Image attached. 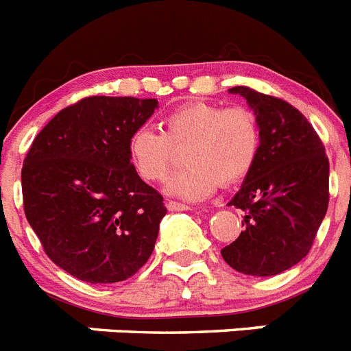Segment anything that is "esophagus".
Listing matches in <instances>:
<instances>
[{
  "label": "esophagus",
  "mask_w": 351,
  "mask_h": 351,
  "mask_svg": "<svg viewBox=\"0 0 351 351\" xmlns=\"http://www.w3.org/2000/svg\"><path fill=\"white\" fill-rule=\"evenodd\" d=\"M167 209L169 210H190L191 207L188 204H181V202H176V200H169L167 202Z\"/></svg>",
  "instance_id": "esophagus-1"
}]
</instances>
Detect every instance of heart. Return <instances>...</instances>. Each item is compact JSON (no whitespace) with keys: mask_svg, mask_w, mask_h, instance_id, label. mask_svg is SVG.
<instances>
[{"mask_svg":"<svg viewBox=\"0 0 351 351\" xmlns=\"http://www.w3.org/2000/svg\"><path fill=\"white\" fill-rule=\"evenodd\" d=\"M160 132L135 130L128 138V160L142 181L161 182L178 161L176 151L184 149L186 165L169 182V190L184 198H202L218 184L243 181L262 147L258 117L241 105L186 101L165 114Z\"/></svg>","mask_w":351,"mask_h":351,"instance_id":"heart-1","label":"heart"}]
</instances>
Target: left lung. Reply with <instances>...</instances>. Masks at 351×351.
<instances>
[{
	"instance_id": "8db88e82",
	"label": "left lung",
	"mask_w": 351,
	"mask_h": 351,
	"mask_svg": "<svg viewBox=\"0 0 351 351\" xmlns=\"http://www.w3.org/2000/svg\"><path fill=\"white\" fill-rule=\"evenodd\" d=\"M262 130V147L230 206L244 210L234 243L221 250L232 269L276 276L308 255L328 207V158L318 133L293 105L246 86Z\"/></svg>"
}]
</instances>
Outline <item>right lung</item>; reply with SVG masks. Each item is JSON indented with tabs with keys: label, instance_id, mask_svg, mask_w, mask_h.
<instances>
[{
	"label": "right lung",
	"instance_id": "right-lung-1",
	"mask_svg": "<svg viewBox=\"0 0 351 351\" xmlns=\"http://www.w3.org/2000/svg\"><path fill=\"white\" fill-rule=\"evenodd\" d=\"M154 98L88 96L43 126L24 158V214L45 255L88 283L132 278L154 250L167 207L128 160Z\"/></svg>",
	"mask_w": 351,
	"mask_h": 351
}]
</instances>
